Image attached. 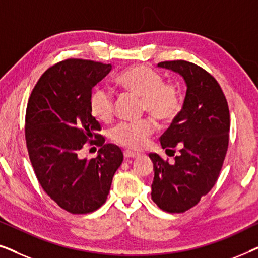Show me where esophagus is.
<instances>
[{"mask_svg": "<svg viewBox=\"0 0 258 258\" xmlns=\"http://www.w3.org/2000/svg\"><path fill=\"white\" fill-rule=\"evenodd\" d=\"M123 155H124L125 158H136L137 156H139V154L133 153V151H130V150H124Z\"/></svg>", "mask_w": 258, "mask_h": 258, "instance_id": "1", "label": "esophagus"}]
</instances>
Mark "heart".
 Masks as SVG:
<instances>
[{
	"label": "heart",
	"instance_id": "1",
	"mask_svg": "<svg viewBox=\"0 0 258 258\" xmlns=\"http://www.w3.org/2000/svg\"><path fill=\"white\" fill-rule=\"evenodd\" d=\"M118 86L141 98V109L162 123L174 121L182 109L181 88L165 83L163 76L148 66L125 69L116 79ZM91 115L101 122H109L114 116V95L104 87L93 90L89 97ZM154 123L146 118L137 122H121L109 130L112 142L129 149H140L154 133Z\"/></svg>",
	"mask_w": 258,
	"mask_h": 258
}]
</instances>
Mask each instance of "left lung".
<instances>
[{
	"instance_id": "1",
	"label": "left lung",
	"mask_w": 258,
	"mask_h": 258,
	"mask_svg": "<svg viewBox=\"0 0 258 258\" xmlns=\"http://www.w3.org/2000/svg\"><path fill=\"white\" fill-rule=\"evenodd\" d=\"M178 73L186 83L182 110L161 136L169 163L149 154L154 163L151 199L167 213H184L195 207L216 183L227 155L230 114L227 98L213 75L191 62H160Z\"/></svg>"
}]
</instances>
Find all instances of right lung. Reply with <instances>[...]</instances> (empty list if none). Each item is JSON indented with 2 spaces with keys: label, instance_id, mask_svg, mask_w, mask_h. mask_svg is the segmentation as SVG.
I'll list each match as a JSON object with an SVG mask.
<instances>
[{
  "label": "right lung",
  "instance_id": "obj_1",
  "mask_svg": "<svg viewBox=\"0 0 258 258\" xmlns=\"http://www.w3.org/2000/svg\"><path fill=\"white\" fill-rule=\"evenodd\" d=\"M111 68L64 59L45 70L28 101L24 132L31 165L42 189L68 213L89 214L103 206L123 161L122 150L97 134L101 125L89 108L93 88ZM87 142L101 149L97 158L81 160Z\"/></svg>",
  "mask_w": 258,
  "mask_h": 258
}]
</instances>
